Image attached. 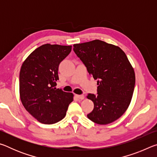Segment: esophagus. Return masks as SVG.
Returning a JSON list of instances; mask_svg holds the SVG:
<instances>
[{
    "instance_id": "obj_1",
    "label": "esophagus",
    "mask_w": 157,
    "mask_h": 157,
    "mask_svg": "<svg viewBox=\"0 0 157 157\" xmlns=\"http://www.w3.org/2000/svg\"><path fill=\"white\" fill-rule=\"evenodd\" d=\"M75 96L78 98L79 100H83L84 98V95H76Z\"/></svg>"
}]
</instances>
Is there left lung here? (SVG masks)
Masks as SVG:
<instances>
[{
	"mask_svg": "<svg viewBox=\"0 0 157 157\" xmlns=\"http://www.w3.org/2000/svg\"><path fill=\"white\" fill-rule=\"evenodd\" d=\"M73 46L89 75L98 79V95L86 96L94 104L87 117L99 124L113 123L131 102L136 80L134 68L123 50L113 44L96 39Z\"/></svg>",
	"mask_w": 157,
	"mask_h": 157,
	"instance_id": "8db88e82",
	"label": "left lung"
}]
</instances>
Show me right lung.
Instances as JSON below:
<instances>
[{
    "label": "right lung",
    "mask_w": 157,
    "mask_h": 157,
    "mask_svg": "<svg viewBox=\"0 0 157 157\" xmlns=\"http://www.w3.org/2000/svg\"><path fill=\"white\" fill-rule=\"evenodd\" d=\"M72 46L46 44L26 58L19 74V94L23 107L39 122L54 124L64 118L72 93L57 89L59 63L68 56Z\"/></svg>",
    "instance_id": "1"
}]
</instances>
